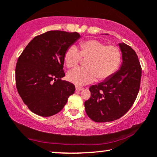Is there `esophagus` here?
Segmentation results:
<instances>
[{"label":"esophagus","mask_w":157,"mask_h":157,"mask_svg":"<svg viewBox=\"0 0 157 157\" xmlns=\"http://www.w3.org/2000/svg\"><path fill=\"white\" fill-rule=\"evenodd\" d=\"M82 90H83V88H80V87H78V86L76 87V91H81Z\"/></svg>","instance_id":"34e87169"}]
</instances>
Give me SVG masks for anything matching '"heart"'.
Wrapping results in <instances>:
<instances>
[{
    "mask_svg": "<svg viewBox=\"0 0 157 157\" xmlns=\"http://www.w3.org/2000/svg\"><path fill=\"white\" fill-rule=\"evenodd\" d=\"M81 51L75 46L67 49L64 56L68 67H74L81 61V57L89 59L86 62L87 68H75L67 74V79L77 86H84L98 78L106 80L119 68L121 61V53L117 46H106L96 39L81 42Z\"/></svg>",
    "mask_w": 157,
    "mask_h": 157,
    "instance_id": "1",
    "label": "heart"
}]
</instances>
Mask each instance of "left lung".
Returning a JSON list of instances; mask_svg holds the SVG:
<instances>
[{
  "label": "left lung",
  "mask_w": 157,
  "mask_h": 157,
  "mask_svg": "<svg viewBox=\"0 0 157 157\" xmlns=\"http://www.w3.org/2000/svg\"><path fill=\"white\" fill-rule=\"evenodd\" d=\"M122 63L110 78L89 88L91 96L84 103L88 117L95 122L117 120L129 110L138 95L141 67L136 53L120 43Z\"/></svg>",
  "instance_id": "8db88e82"
}]
</instances>
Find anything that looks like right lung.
Listing matches in <instances>:
<instances>
[{"mask_svg": "<svg viewBox=\"0 0 157 157\" xmlns=\"http://www.w3.org/2000/svg\"><path fill=\"white\" fill-rule=\"evenodd\" d=\"M80 34L50 31L36 36L19 56L16 83L19 95L30 110L51 117L63 108L75 91V86L61 78L67 49Z\"/></svg>", "mask_w": 157, "mask_h": 157, "instance_id": "right-lung-1", "label": "right lung"}]
</instances>
